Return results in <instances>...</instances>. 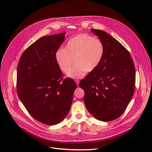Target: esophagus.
I'll return each mask as SVG.
<instances>
[{
    "label": "esophagus",
    "instance_id": "1",
    "mask_svg": "<svg viewBox=\"0 0 152 152\" xmlns=\"http://www.w3.org/2000/svg\"><path fill=\"white\" fill-rule=\"evenodd\" d=\"M75 82H76V83L77 84V86H79V80H75Z\"/></svg>",
    "mask_w": 152,
    "mask_h": 152
}]
</instances>
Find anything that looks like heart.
Segmentation results:
<instances>
[{
    "instance_id": "b5f03b06",
    "label": "heart",
    "mask_w": 152,
    "mask_h": 152,
    "mask_svg": "<svg viewBox=\"0 0 152 152\" xmlns=\"http://www.w3.org/2000/svg\"><path fill=\"white\" fill-rule=\"evenodd\" d=\"M105 52L103 43L87 34H79L70 39L65 49L55 53V60L63 73H67L74 60V66L68 73V77L80 79L87 72L94 71L101 63Z\"/></svg>"
}]
</instances>
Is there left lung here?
Instances as JSON below:
<instances>
[{
  "label": "left lung",
  "instance_id": "8db88e82",
  "mask_svg": "<svg viewBox=\"0 0 152 152\" xmlns=\"http://www.w3.org/2000/svg\"><path fill=\"white\" fill-rule=\"evenodd\" d=\"M105 47L99 66L82 79L87 110L98 120L111 121L125 111L134 94L135 71L129 52L106 32L91 29Z\"/></svg>",
  "mask_w": 152,
  "mask_h": 152
}]
</instances>
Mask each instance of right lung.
I'll use <instances>...</instances> for the list:
<instances>
[{
	"label": "right lung",
	"mask_w": 152,
	"mask_h": 152,
	"mask_svg": "<svg viewBox=\"0 0 152 152\" xmlns=\"http://www.w3.org/2000/svg\"><path fill=\"white\" fill-rule=\"evenodd\" d=\"M66 33L45 36L23 53L17 68V94L29 113L39 122L55 125L70 110L77 85L63 74L55 53Z\"/></svg>",
	"instance_id": "1"
}]
</instances>
